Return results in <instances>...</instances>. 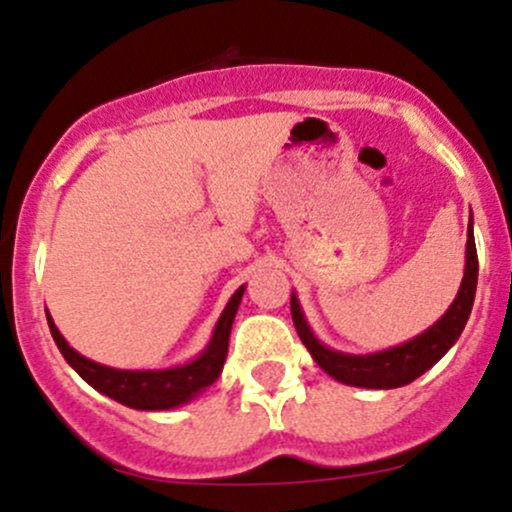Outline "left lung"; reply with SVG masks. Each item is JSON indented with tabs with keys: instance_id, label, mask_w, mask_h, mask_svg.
<instances>
[{
	"instance_id": "left-lung-1",
	"label": "left lung",
	"mask_w": 512,
	"mask_h": 512,
	"mask_svg": "<svg viewBox=\"0 0 512 512\" xmlns=\"http://www.w3.org/2000/svg\"><path fill=\"white\" fill-rule=\"evenodd\" d=\"M476 278H479V258H476V246H474V229L472 220H469L467 229V266H464V278L459 285V292L455 302L450 304L442 317L430 326L428 331H423L421 336L411 338V341L401 343L389 350H380V353L372 355H348L331 350L324 343H319V338L314 336L309 329L307 319H304L300 302H297L295 292L290 297V312L292 321H295V329L300 333L302 343L312 353L314 363H317L326 375H331L333 380L350 384V387H365V389H396L404 387L421 377L423 372L430 370L442 355L447 353L459 333L464 331L469 314H472V304L476 295Z\"/></svg>"
}]
</instances>
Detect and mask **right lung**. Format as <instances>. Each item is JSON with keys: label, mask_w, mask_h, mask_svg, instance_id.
<instances>
[{"label": "right lung", "mask_w": 512, "mask_h": 512, "mask_svg": "<svg viewBox=\"0 0 512 512\" xmlns=\"http://www.w3.org/2000/svg\"><path fill=\"white\" fill-rule=\"evenodd\" d=\"M241 295H244V285L229 297L225 312L217 319L215 331H212L208 348H205L198 358L191 360V363L179 367H166V370H116V367L99 365L94 363V360L79 355L77 350L62 338V333L57 331L50 314L48 326L57 348L65 355L67 363H70L74 370H77V375L82 377L84 382H89L96 392L111 396L118 404L130 406V409L137 411H166L191 401L195 394L203 392L205 387H210V384L220 377L222 365H225L227 360L229 331H232V321L237 317Z\"/></svg>", "instance_id": "obj_1"}]
</instances>
